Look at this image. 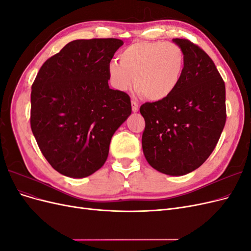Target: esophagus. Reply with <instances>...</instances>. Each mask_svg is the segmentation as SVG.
Returning a JSON list of instances; mask_svg holds the SVG:
<instances>
[{
	"label": "esophagus",
	"mask_w": 251,
	"mask_h": 251,
	"mask_svg": "<svg viewBox=\"0 0 251 251\" xmlns=\"http://www.w3.org/2000/svg\"><path fill=\"white\" fill-rule=\"evenodd\" d=\"M132 110H133V112H138V110H139V104L135 100H132Z\"/></svg>",
	"instance_id": "1"
}]
</instances>
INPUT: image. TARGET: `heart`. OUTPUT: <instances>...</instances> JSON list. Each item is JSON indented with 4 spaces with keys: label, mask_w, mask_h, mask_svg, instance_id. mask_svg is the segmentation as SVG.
I'll list each match as a JSON object with an SVG mask.
<instances>
[{
    "label": "heart",
    "mask_w": 251,
    "mask_h": 251,
    "mask_svg": "<svg viewBox=\"0 0 251 251\" xmlns=\"http://www.w3.org/2000/svg\"><path fill=\"white\" fill-rule=\"evenodd\" d=\"M184 53L176 44L140 41L120 52L119 62L109 65L112 85L119 91L132 86L148 100L159 101L172 95L184 71Z\"/></svg>",
    "instance_id": "1"
}]
</instances>
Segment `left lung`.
I'll list each match as a JSON object with an SVG mask.
<instances>
[{"instance_id":"1","label":"left lung","mask_w":251,"mask_h":251,"mask_svg":"<svg viewBox=\"0 0 251 251\" xmlns=\"http://www.w3.org/2000/svg\"><path fill=\"white\" fill-rule=\"evenodd\" d=\"M184 53V71L175 92L146 102L142 150L149 164L170 176L198 169L215 150L226 121L225 83L212 59L186 39H174Z\"/></svg>"}]
</instances>
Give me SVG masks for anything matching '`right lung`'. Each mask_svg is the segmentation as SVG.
Instances as JSON below:
<instances>
[{
  "instance_id": "obj_1",
  "label": "right lung",
  "mask_w": 251,
  "mask_h": 251,
  "mask_svg": "<svg viewBox=\"0 0 251 251\" xmlns=\"http://www.w3.org/2000/svg\"><path fill=\"white\" fill-rule=\"evenodd\" d=\"M118 39L75 40L48 58L32 83L30 125L42 154L70 178L100 170L112 136L131 115V98L109 87Z\"/></svg>"
}]
</instances>
